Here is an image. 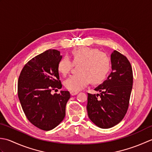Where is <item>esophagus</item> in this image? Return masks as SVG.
<instances>
[{
	"mask_svg": "<svg viewBox=\"0 0 152 152\" xmlns=\"http://www.w3.org/2000/svg\"><path fill=\"white\" fill-rule=\"evenodd\" d=\"M70 94L72 96H75L76 94H78V92H73V91H71L70 92Z\"/></svg>",
	"mask_w": 152,
	"mask_h": 152,
	"instance_id": "1",
	"label": "esophagus"
}]
</instances>
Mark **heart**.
Segmentation results:
<instances>
[{"label":"heart","mask_w":152,"mask_h":152,"mask_svg":"<svg viewBox=\"0 0 152 152\" xmlns=\"http://www.w3.org/2000/svg\"><path fill=\"white\" fill-rule=\"evenodd\" d=\"M72 61L64 56L58 64V70L66 75L74 65H79L77 75L70 76L64 82L66 88L71 91L78 92L85 88L90 81L96 84L106 78L111 69V60L107 56L96 48L82 47L73 50Z\"/></svg>","instance_id":"obj_1"}]
</instances>
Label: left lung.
<instances>
[{"label": "left lung", "mask_w": 152, "mask_h": 152, "mask_svg": "<svg viewBox=\"0 0 152 152\" xmlns=\"http://www.w3.org/2000/svg\"><path fill=\"white\" fill-rule=\"evenodd\" d=\"M112 72L94 90L100 94L88 93V115L98 127L109 129L117 125L127 111L133 75L128 59L119 52L111 54Z\"/></svg>", "instance_id": "1"}]
</instances>
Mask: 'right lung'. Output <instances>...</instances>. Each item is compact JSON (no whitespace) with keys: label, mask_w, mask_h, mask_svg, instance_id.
Segmentation results:
<instances>
[{"label":"right lung","mask_w":152,"mask_h":152,"mask_svg":"<svg viewBox=\"0 0 152 152\" xmlns=\"http://www.w3.org/2000/svg\"><path fill=\"white\" fill-rule=\"evenodd\" d=\"M61 58L57 50L42 52L25 65L18 79V98L25 115L43 131L53 129L62 121L70 98L68 91L51 94L52 90L62 87L58 70Z\"/></svg>","instance_id":"1"}]
</instances>
